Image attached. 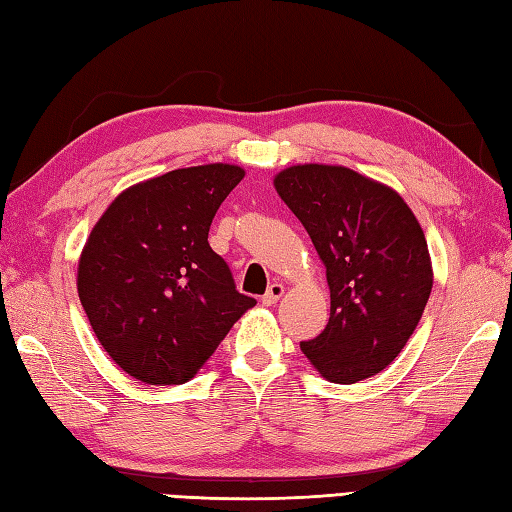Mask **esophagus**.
Returning <instances> with one entry per match:
<instances>
[{
    "instance_id": "1",
    "label": "esophagus",
    "mask_w": 512,
    "mask_h": 512,
    "mask_svg": "<svg viewBox=\"0 0 512 512\" xmlns=\"http://www.w3.org/2000/svg\"><path fill=\"white\" fill-rule=\"evenodd\" d=\"M281 295H284V286H281L279 281H275V284H270V288L266 290L262 303L264 306H275V303L281 299Z\"/></svg>"
}]
</instances>
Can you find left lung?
<instances>
[{
	"label": "left lung",
	"mask_w": 512,
	"mask_h": 512,
	"mask_svg": "<svg viewBox=\"0 0 512 512\" xmlns=\"http://www.w3.org/2000/svg\"><path fill=\"white\" fill-rule=\"evenodd\" d=\"M275 189L308 231L330 286V321L301 352L330 383L378 374L407 345L431 295L416 215L387 184L347 167H288Z\"/></svg>",
	"instance_id": "1"
}]
</instances>
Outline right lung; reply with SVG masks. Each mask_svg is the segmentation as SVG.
<instances>
[{"label":"right lung","instance_id":"right-lung-1","mask_svg":"<svg viewBox=\"0 0 512 512\" xmlns=\"http://www.w3.org/2000/svg\"><path fill=\"white\" fill-rule=\"evenodd\" d=\"M244 169L187 167L107 206L79 259L81 306L112 361L147 385H182L255 306L235 290L209 228Z\"/></svg>","mask_w":512,"mask_h":512}]
</instances>
